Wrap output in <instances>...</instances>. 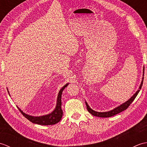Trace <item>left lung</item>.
I'll use <instances>...</instances> for the list:
<instances>
[{"label":"left lung","instance_id":"obj_1","mask_svg":"<svg viewBox=\"0 0 147 147\" xmlns=\"http://www.w3.org/2000/svg\"><path fill=\"white\" fill-rule=\"evenodd\" d=\"M143 71H144V68H143ZM143 75H144V71H143ZM143 78H142V83H141V85L140 86V88L139 89L141 90L142 88V86L143 85ZM140 90H138V91H137L135 94L133 95V96L131 97V98L129 100H128L127 102H124V104H123L122 105H119V107H116L115 109H113V110L110 111L109 112H96L95 111L92 110V109L89 107V105H88V104L85 102V104L86 105V109L88 111L90 112V114H92L93 115H94V116H97V117H112L113 116V115H116L119 113H120L122 111H123L124 110H126V109H127V107H129L130 105V104H131L133 102V101L135 100V98H136V96L138 95V93L140 92Z\"/></svg>","mask_w":147,"mask_h":147}]
</instances>
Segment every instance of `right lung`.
<instances>
[{"mask_svg": "<svg viewBox=\"0 0 147 147\" xmlns=\"http://www.w3.org/2000/svg\"><path fill=\"white\" fill-rule=\"evenodd\" d=\"M68 85V83L64 85L62 88L60 90L59 92L58 96H57V105L52 113L49 114L48 115H42V116L39 117H34L32 115H29L28 114H24V112L22 111L21 109H19V110L21 112L24 117H25L27 119H28L30 121L32 122L33 123L40 124V125H52V124H55L57 123L58 122L61 121V118L62 117V110L61 109V95L62 91Z\"/></svg>", "mask_w": 147, "mask_h": 147, "instance_id": "1", "label": "right lung"}]
</instances>
